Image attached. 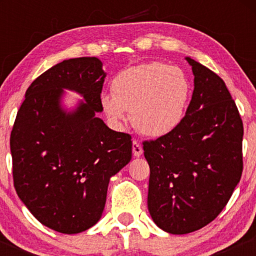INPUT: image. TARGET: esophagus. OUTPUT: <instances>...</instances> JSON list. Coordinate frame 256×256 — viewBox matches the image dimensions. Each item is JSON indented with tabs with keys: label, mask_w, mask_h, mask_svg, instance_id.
Segmentation results:
<instances>
[{
	"label": "esophagus",
	"mask_w": 256,
	"mask_h": 256,
	"mask_svg": "<svg viewBox=\"0 0 256 256\" xmlns=\"http://www.w3.org/2000/svg\"><path fill=\"white\" fill-rule=\"evenodd\" d=\"M132 152H134V156H136V158H140V155L143 154L142 146H140V143L136 140L132 142Z\"/></svg>",
	"instance_id": "esophagus-1"
}]
</instances>
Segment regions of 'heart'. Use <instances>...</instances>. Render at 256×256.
<instances>
[{
	"mask_svg": "<svg viewBox=\"0 0 256 256\" xmlns=\"http://www.w3.org/2000/svg\"><path fill=\"white\" fill-rule=\"evenodd\" d=\"M112 91L100 96L112 124L122 125L131 110V120L138 131L149 137H162L183 122L192 86L179 67L150 62L120 71L112 80Z\"/></svg>",
	"mask_w": 256,
	"mask_h": 256,
	"instance_id": "obj_1",
	"label": "heart"
}]
</instances>
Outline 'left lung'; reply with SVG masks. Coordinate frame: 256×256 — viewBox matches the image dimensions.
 <instances>
[{
  "mask_svg": "<svg viewBox=\"0 0 256 256\" xmlns=\"http://www.w3.org/2000/svg\"><path fill=\"white\" fill-rule=\"evenodd\" d=\"M192 98L177 130L143 143L148 210L161 230H200L224 210L243 170V124L222 78L194 58Z\"/></svg>",
  "mask_w": 256,
  "mask_h": 256,
  "instance_id": "1",
  "label": "left lung"
}]
</instances>
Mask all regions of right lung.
I'll use <instances>...</instances> for the list:
<instances>
[{
	"label": "right lung",
	"mask_w": 256,
	"mask_h": 256,
	"mask_svg": "<svg viewBox=\"0 0 256 256\" xmlns=\"http://www.w3.org/2000/svg\"><path fill=\"white\" fill-rule=\"evenodd\" d=\"M98 58L55 64L26 90L10 134L16 194L32 216L61 234L83 232L101 219L110 178L130 162L131 136L96 114L107 73ZM64 90L84 98L63 104Z\"/></svg>",
	"instance_id": "obj_1"
}]
</instances>
